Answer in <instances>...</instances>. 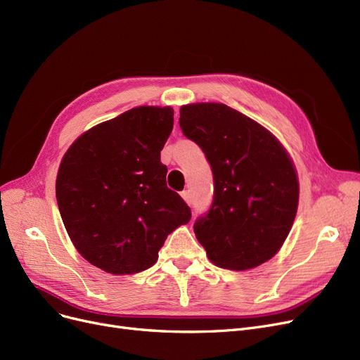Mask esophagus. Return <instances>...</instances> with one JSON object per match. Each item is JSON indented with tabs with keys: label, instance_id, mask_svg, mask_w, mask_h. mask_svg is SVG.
<instances>
[{
	"label": "esophagus",
	"instance_id": "34e87169",
	"mask_svg": "<svg viewBox=\"0 0 360 360\" xmlns=\"http://www.w3.org/2000/svg\"><path fill=\"white\" fill-rule=\"evenodd\" d=\"M181 197L184 198V200H185V203H187V205H191V194H190V191H187V190H184V191L181 193Z\"/></svg>",
	"mask_w": 360,
	"mask_h": 360
}]
</instances>
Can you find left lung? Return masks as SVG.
I'll use <instances>...</instances> for the list:
<instances>
[{
	"mask_svg": "<svg viewBox=\"0 0 360 360\" xmlns=\"http://www.w3.org/2000/svg\"><path fill=\"white\" fill-rule=\"evenodd\" d=\"M184 135L214 173V202L194 222L197 240L221 269H255L273 258L294 224L300 184L290 155L259 123L217 102L181 106Z\"/></svg>",
	"mask_w": 360,
	"mask_h": 360,
	"instance_id": "left-lung-1",
	"label": "left lung"
}]
</instances>
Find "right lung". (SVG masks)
<instances>
[{
  "instance_id": "right-lung-1",
  "label": "right lung",
  "mask_w": 360,
  "mask_h": 360,
  "mask_svg": "<svg viewBox=\"0 0 360 360\" xmlns=\"http://www.w3.org/2000/svg\"><path fill=\"white\" fill-rule=\"evenodd\" d=\"M172 129L170 106H136L89 129L65 153L59 212L75 249L95 267L111 274L150 269L166 237L191 219L160 162Z\"/></svg>"
}]
</instances>
